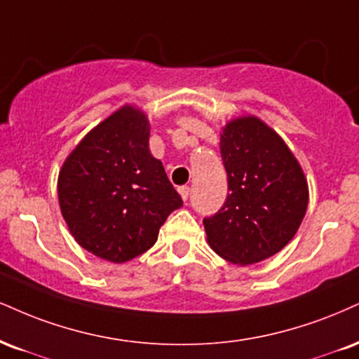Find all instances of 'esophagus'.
Here are the masks:
<instances>
[{"label": "esophagus", "mask_w": 359, "mask_h": 359, "mask_svg": "<svg viewBox=\"0 0 359 359\" xmlns=\"http://www.w3.org/2000/svg\"><path fill=\"white\" fill-rule=\"evenodd\" d=\"M179 194H180V196H182L184 201H187L189 194H191V189H189L187 185H182V187H179Z\"/></svg>", "instance_id": "34e87169"}]
</instances>
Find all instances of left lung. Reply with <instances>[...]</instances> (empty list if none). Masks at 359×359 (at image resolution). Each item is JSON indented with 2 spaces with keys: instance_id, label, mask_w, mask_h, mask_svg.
<instances>
[{
  "instance_id": "1",
  "label": "left lung",
  "mask_w": 359,
  "mask_h": 359,
  "mask_svg": "<svg viewBox=\"0 0 359 359\" xmlns=\"http://www.w3.org/2000/svg\"><path fill=\"white\" fill-rule=\"evenodd\" d=\"M221 157L229 194L204 219L207 243L232 264H256L294 237L308 209V182L283 138L257 116L224 127Z\"/></svg>"
}]
</instances>
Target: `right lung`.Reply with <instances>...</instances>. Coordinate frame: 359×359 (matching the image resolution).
<instances>
[{
	"label": "right lung",
	"mask_w": 359,
	"mask_h": 359,
	"mask_svg": "<svg viewBox=\"0 0 359 359\" xmlns=\"http://www.w3.org/2000/svg\"><path fill=\"white\" fill-rule=\"evenodd\" d=\"M144 111L125 105L86 133L58 175L63 219L81 248L127 262L155 244L168 214L182 207L149 150Z\"/></svg>",
	"instance_id": "obj_1"
}]
</instances>
